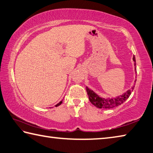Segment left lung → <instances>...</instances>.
Listing matches in <instances>:
<instances>
[{
    "label": "left lung",
    "instance_id": "1",
    "mask_svg": "<svg viewBox=\"0 0 153 153\" xmlns=\"http://www.w3.org/2000/svg\"><path fill=\"white\" fill-rule=\"evenodd\" d=\"M133 61L134 62V69H135V73L137 72V68H136V59L134 55L133 56ZM137 79L135 80L134 82H136ZM135 85V83L134 84ZM134 85H133L130 90H128L126 92L124 93L123 95L117 96L115 98H102L98 94H96L93 90H90L88 87H86V91H87V94L89 97V100L91 104L96 107L98 108H104V109H110V108H112L118 105H121L126 100L129 98V96L131 94L132 91L134 90Z\"/></svg>",
    "mask_w": 153,
    "mask_h": 153
}]
</instances>
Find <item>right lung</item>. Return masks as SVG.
<instances>
[{
	"mask_svg": "<svg viewBox=\"0 0 153 153\" xmlns=\"http://www.w3.org/2000/svg\"><path fill=\"white\" fill-rule=\"evenodd\" d=\"M62 101H61V102H59V103H58L57 104H56V105H55V107H57V106H58V105H61V104H62Z\"/></svg>",
	"mask_w": 153,
	"mask_h": 153,
	"instance_id": "right-lung-1",
	"label": "right lung"
}]
</instances>
